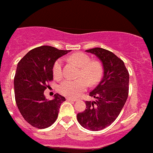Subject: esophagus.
Segmentation results:
<instances>
[{
    "label": "esophagus",
    "mask_w": 153,
    "mask_h": 153,
    "mask_svg": "<svg viewBox=\"0 0 153 153\" xmlns=\"http://www.w3.org/2000/svg\"><path fill=\"white\" fill-rule=\"evenodd\" d=\"M66 100L71 101V102H76L77 99H76V98H69V97H67V98H66Z\"/></svg>",
    "instance_id": "obj_1"
}]
</instances>
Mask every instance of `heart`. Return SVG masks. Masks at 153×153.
Segmentation results:
<instances>
[{
    "label": "heart",
    "instance_id": "b5f03b06",
    "mask_svg": "<svg viewBox=\"0 0 153 153\" xmlns=\"http://www.w3.org/2000/svg\"><path fill=\"white\" fill-rule=\"evenodd\" d=\"M69 59L80 67V70L78 73L79 78L65 79L59 84V91L65 96L77 97L88 88L87 80L91 84H96L99 81L102 73V65L98 61H91L90 57L84 53H75L69 57ZM62 65V59H57L53 65V76L56 79L63 77Z\"/></svg>",
    "mask_w": 153,
    "mask_h": 153
}]
</instances>
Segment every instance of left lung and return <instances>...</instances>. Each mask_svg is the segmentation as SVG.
Wrapping results in <instances>:
<instances>
[{"label": "left lung", "instance_id": "8db88e82", "mask_svg": "<svg viewBox=\"0 0 153 153\" xmlns=\"http://www.w3.org/2000/svg\"><path fill=\"white\" fill-rule=\"evenodd\" d=\"M96 55L103 65L100 83L90 92L95 101H86V109L77 114L82 127L98 131L113 123L120 113L128 97L129 73L124 62L113 52L101 48L86 50Z\"/></svg>", "mask_w": 153, "mask_h": 153}]
</instances>
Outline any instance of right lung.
Returning a JSON list of instances; mask_svg holds the SVG:
<instances>
[{"label": "right lung", "mask_w": 153, "mask_h": 153, "mask_svg": "<svg viewBox=\"0 0 153 153\" xmlns=\"http://www.w3.org/2000/svg\"><path fill=\"white\" fill-rule=\"evenodd\" d=\"M68 52L51 46L38 47L18 63L14 78L16 102L24 120L33 127L45 129L56 120L65 97L55 94L52 100H47L44 91L53 79L55 62Z\"/></svg>", "instance_id": "add662e5"}]
</instances>
